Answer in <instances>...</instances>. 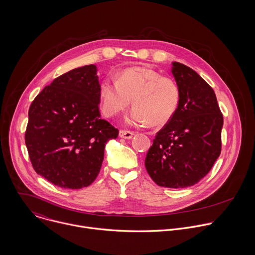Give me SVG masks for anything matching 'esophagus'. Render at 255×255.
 Returning a JSON list of instances; mask_svg holds the SVG:
<instances>
[{
    "label": "esophagus",
    "instance_id": "obj_1",
    "mask_svg": "<svg viewBox=\"0 0 255 255\" xmlns=\"http://www.w3.org/2000/svg\"><path fill=\"white\" fill-rule=\"evenodd\" d=\"M134 133L131 131H126V130H120L119 131V136L121 138H125V139H131L133 137Z\"/></svg>",
    "mask_w": 255,
    "mask_h": 255
}]
</instances>
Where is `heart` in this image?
<instances>
[{
	"label": "heart",
	"instance_id": "b5f03b06",
	"mask_svg": "<svg viewBox=\"0 0 255 255\" xmlns=\"http://www.w3.org/2000/svg\"><path fill=\"white\" fill-rule=\"evenodd\" d=\"M99 96L107 117L122 113L133 100L134 109L127 122L136 126L166 124L180 102V90L175 81L143 66L129 67L117 74L116 79L103 80Z\"/></svg>",
	"mask_w": 255,
	"mask_h": 255
}]
</instances>
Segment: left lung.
Listing matches in <instances>:
<instances>
[{"mask_svg": "<svg viewBox=\"0 0 255 255\" xmlns=\"http://www.w3.org/2000/svg\"><path fill=\"white\" fill-rule=\"evenodd\" d=\"M171 72L179 106L153 139L145 167L156 185L178 189L199 183L219 157L223 115L213 89L194 69L174 61Z\"/></svg>", "mask_w": 255, "mask_h": 255, "instance_id": "8db88e82", "label": "left lung"}]
</instances>
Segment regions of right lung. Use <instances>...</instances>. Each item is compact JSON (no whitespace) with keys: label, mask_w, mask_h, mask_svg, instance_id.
<instances>
[{"label":"right lung","mask_w":255,"mask_h":255,"mask_svg":"<svg viewBox=\"0 0 255 255\" xmlns=\"http://www.w3.org/2000/svg\"><path fill=\"white\" fill-rule=\"evenodd\" d=\"M97 66L56 78L32 102L25 143L33 168L51 184L70 190L98 176L105 145L119 130L101 119Z\"/></svg>","instance_id":"obj_1"}]
</instances>
